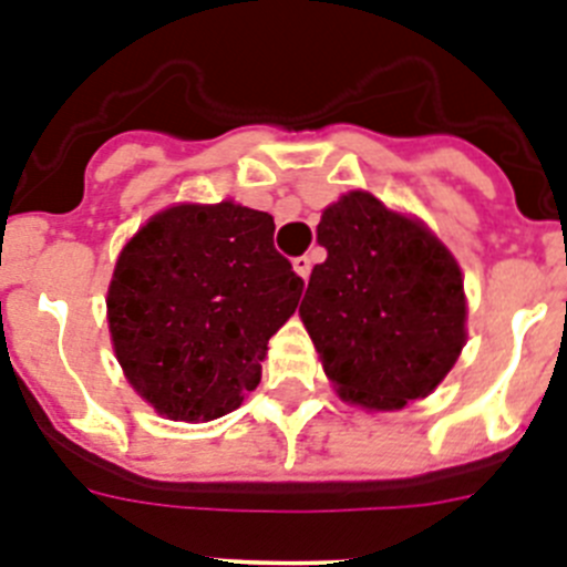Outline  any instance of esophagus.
Listing matches in <instances>:
<instances>
[{"mask_svg": "<svg viewBox=\"0 0 567 567\" xmlns=\"http://www.w3.org/2000/svg\"><path fill=\"white\" fill-rule=\"evenodd\" d=\"M292 267L300 278L309 280V272H312V258H309V255H300V258L292 260Z\"/></svg>", "mask_w": 567, "mask_h": 567, "instance_id": "obj_1", "label": "esophagus"}]
</instances>
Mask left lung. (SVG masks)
Instances as JSON below:
<instances>
[{
	"mask_svg": "<svg viewBox=\"0 0 567 567\" xmlns=\"http://www.w3.org/2000/svg\"><path fill=\"white\" fill-rule=\"evenodd\" d=\"M300 320L346 403L374 412L425 398L465 346L463 272L417 218L354 189L323 209Z\"/></svg>",
	"mask_w": 567,
	"mask_h": 567,
	"instance_id": "left-lung-1",
	"label": "left lung"
}]
</instances>
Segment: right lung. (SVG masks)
I'll use <instances>...</instances> for the list:
<instances>
[{"label":"right lung","instance_id":"right-lung-1","mask_svg":"<svg viewBox=\"0 0 567 567\" xmlns=\"http://www.w3.org/2000/svg\"><path fill=\"white\" fill-rule=\"evenodd\" d=\"M269 213L175 204L122 249L107 289L115 358L169 420H215L260 383L267 343L303 280L272 244Z\"/></svg>","mask_w":567,"mask_h":567}]
</instances>
